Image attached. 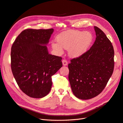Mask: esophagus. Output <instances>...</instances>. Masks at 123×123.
Segmentation results:
<instances>
[{
  "label": "esophagus",
  "mask_w": 123,
  "mask_h": 123,
  "mask_svg": "<svg viewBox=\"0 0 123 123\" xmlns=\"http://www.w3.org/2000/svg\"><path fill=\"white\" fill-rule=\"evenodd\" d=\"M62 64H63V66H67L68 65V62L66 60V59H63L62 61Z\"/></svg>",
  "instance_id": "34e87169"
}]
</instances>
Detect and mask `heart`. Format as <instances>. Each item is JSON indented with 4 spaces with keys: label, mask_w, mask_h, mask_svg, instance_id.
<instances>
[{
    "label": "heart",
    "mask_w": 123,
    "mask_h": 123,
    "mask_svg": "<svg viewBox=\"0 0 123 123\" xmlns=\"http://www.w3.org/2000/svg\"><path fill=\"white\" fill-rule=\"evenodd\" d=\"M57 43H52V47L59 54L63 53V48L69 49L71 57H77L87 50L92 40L90 32L72 30L62 32L57 37Z\"/></svg>",
    "instance_id": "heart-1"
}]
</instances>
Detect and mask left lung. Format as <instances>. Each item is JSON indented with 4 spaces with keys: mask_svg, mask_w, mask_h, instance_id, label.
Masks as SVG:
<instances>
[{
    "mask_svg": "<svg viewBox=\"0 0 123 123\" xmlns=\"http://www.w3.org/2000/svg\"><path fill=\"white\" fill-rule=\"evenodd\" d=\"M96 39L93 44L68 64L69 80L72 91L81 99L93 98L105 88L113 73V47L106 34L94 26Z\"/></svg>",
    "mask_w": 123,
    "mask_h": 123,
    "instance_id": "obj_1",
    "label": "left lung"
}]
</instances>
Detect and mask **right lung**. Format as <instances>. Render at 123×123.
Here are the masks:
<instances>
[{
	"label": "right lung",
	"instance_id": "obj_1",
	"mask_svg": "<svg viewBox=\"0 0 123 123\" xmlns=\"http://www.w3.org/2000/svg\"><path fill=\"white\" fill-rule=\"evenodd\" d=\"M53 29H27L13 43L11 67L20 90L33 98L46 96L51 90L52 76L62 66V57L49 54L46 44Z\"/></svg>",
	"mask_w": 123,
	"mask_h": 123
}]
</instances>
